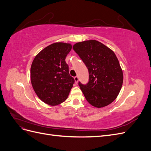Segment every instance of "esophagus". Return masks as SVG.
<instances>
[{
  "label": "esophagus",
  "mask_w": 151,
  "mask_h": 151,
  "mask_svg": "<svg viewBox=\"0 0 151 151\" xmlns=\"http://www.w3.org/2000/svg\"><path fill=\"white\" fill-rule=\"evenodd\" d=\"M74 80H75V83H76V84H77V83H78V81H79L78 77H77V76H76V77H74Z\"/></svg>",
  "instance_id": "34e87169"
}]
</instances>
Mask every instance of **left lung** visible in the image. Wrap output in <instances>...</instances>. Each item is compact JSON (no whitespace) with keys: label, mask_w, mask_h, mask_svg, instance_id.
Listing matches in <instances>:
<instances>
[{"label":"left lung","mask_w":151,"mask_h":151,"mask_svg":"<svg viewBox=\"0 0 151 151\" xmlns=\"http://www.w3.org/2000/svg\"><path fill=\"white\" fill-rule=\"evenodd\" d=\"M73 49L89 71L88 83L83 84L79 82L87 101L96 108L111 103L120 93L123 79L115 53L96 40L77 43Z\"/></svg>","instance_id":"obj_1"}]
</instances>
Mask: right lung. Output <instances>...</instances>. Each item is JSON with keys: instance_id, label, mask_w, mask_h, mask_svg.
Returning a JSON list of instances; mask_svg holds the SVG:
<instances>
[{"instance_id": "1", "label": "right lung", "mask_w": 151, "mask_h": 151, "mask_svg": "<svg viewBox=\"0 0 151 151\" xmlns=\"http://www.w3.org/2000/svg\"><path fill=\"white\" fill-rule=\"evenodd\" d=\"M71 49L70 43H53L42 50L32 62V86L38 98L51 106L64 101L75 83L65 62Z\"/></svg>"}]
</instances>
